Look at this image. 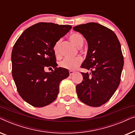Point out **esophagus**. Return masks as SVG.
<instances>
[{
	"instance_id": "34e87169",
	"label": "esophagus",
	"mask_w": 135,
	"mask_h": 135,
	"mask_svg": "<svg viewBox=\"0 0 135 135\" xmlns=\"http://www.w3.org/2000/svg\"><path fill=\"white\" fill-rule=\"evenodd\" d=\"M69 75H73L74 74L75 72L73 71H69Z\"/></svg>"
}]
</instances>
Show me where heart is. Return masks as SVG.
<instances>
[{
    "instance_id": "obj_1",
    "label": "heart",
    "mask_w": 135,
    "mask_h": 135,
    "mask_svg": "<svg viewBox=\"0 0 135 135\" xmlns=\"http://www.w3.org/2000/svg\"><path fill=\"white\" fill-rule=\"evenodd\" d=\"M69 39L72 42H73L77 47H81L84 45V38L82 35L80 33L74 32L69 36ZM61 43V40H58L53 46V51L56 56L60 55V45ZM82 61V58L80 56H77L75 58H65L60 62V67L64 69L69 70H74L77 69L80 66Z\"/></svg>"
}]
</instances>
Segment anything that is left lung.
I'll return each mask as SVG.
<instances>
[{"label":"left lung","mask_w":135,"mask_h":135,"mask_svg":"<svg viewBox=\"0 0 135 135\" xmlns=\"http://www.w3.org/2000/svg\"><path fill=\"white\" fill-rule=\"evenodd\" d=\"M86 38L88 49L82 68L91 73H82L83 80L76 86L82 102L99 107L110 99L120 82L123 66L121 45L111 29L97 23H88L73 27Z\"/></svg>","instance_id":"left-lung-1"}]
</instances>
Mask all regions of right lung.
<instances>
[{
	"instance_id": "right-lung-1",
	"label": "right lung",
	"mask_w": 135,
	"mask_h": 135,
	"mask_svg": "<svg viewBox=\"0 0 135 135\" xmlns=\"http://www.w3.org/2000/svg\"><path fill=\"white\" fill-rule=\"evenodd\" d=\"M71 28V25L38 23L26 29L15 44L12 76L20 97L31 106L42 108L53 102L60 82L69 76L68 69L56 67L53 46ZM47 67L55 70L46 73Z\"/></svg>"
}]
</instances>
